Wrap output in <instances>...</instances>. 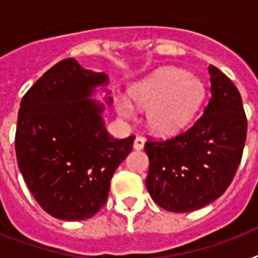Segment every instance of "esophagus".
I'll return each mask as SVG.
<instances>
[{"label":"esophagus","mask_w":258,"mask_h":258,"mask_svg":"<svg viewBox=\"0 0 258 258\" xmlns=\"http://www.w3.org/2000/svg\"><path fill=\"white\" fill-rule=\"evenodd\" d=\"M145 147V139L142 137H137L134 141V149L135 150H142Z\"/></svg>","instance_id":"1"}]
</instances>
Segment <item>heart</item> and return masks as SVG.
<instances>
[{"mask_svg": "<svg viewBox=\"0 0 258 258\" xmlns=\"http://www.w3.org/2000/svg\"><path fill=\"white\" fill-rule=\"evenodd\" d=\"M130 97L138 108L149 109L147 123L154 133L166 135L187 124L204 97V86L187 72L165 68L131 87ZM117 112L134 117L131 101L120 99Z\"/></svg>", "mask_w": 258, "mask_h": 258, "instance_id": "obj_1", "label": "heart"}]
</instances>
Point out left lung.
I'll use <instances>...</instances> for the list:
<instances>
[{"mask_svg":"<svg viewBox=\"0 0 258 258\" xmlns=\"http://www.w3.org/2000/svg\"><path fill=\"white\" fill-rule=\"evenodd\" d=\"M212 96L191 127L169 139H149L146 187L162 209L192 212L225 192L241 163L248 120L232 80L209 67Z\"/></svg>","mask_w":258,"mask_h":258,"instance_id":"left-lung-1","label":"left lung"}]
</instances>
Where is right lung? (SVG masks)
<instances>
[{
	"label": "right lung",
	"instance_id": "right-lung-1",
	"mask_svg": "<svg viewBox=\"0 0 258 258\" xmlns=\"http://www.w3.org/2000/svg\"><path fill=\"white\" fill-rule=\"evenodd\" d=\"M107 83L103 72L66 58L24 95L18 109L16 157L26 186L44 212L64 221L91 218L104 206L111 178L135 137L116 139L87 99Z\"/></svg>",
	"mask_w": 258,
	"mask_h": 258
}]
</instances>
